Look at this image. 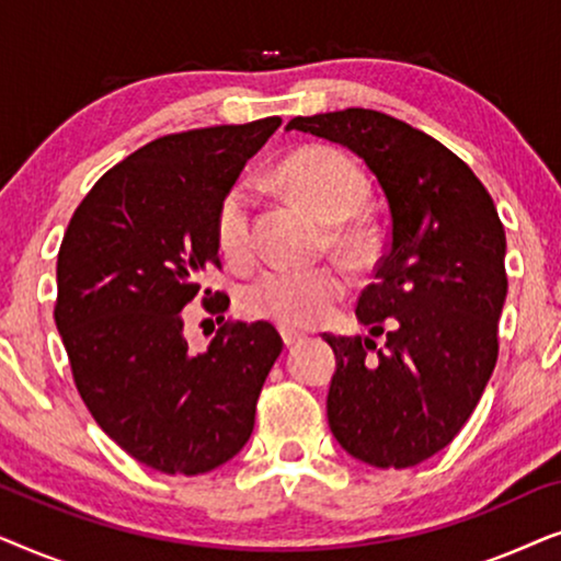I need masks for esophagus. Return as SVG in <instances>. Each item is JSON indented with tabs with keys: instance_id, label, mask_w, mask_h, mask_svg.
<instances>
[{
	"instance_id": "obj_1",
	"label": "esophagus",
	"mask_w": 561,
	"mask_h": 561,
	"mask_svg": "<svg viewBox=\"0 0 561 561\" xmlns=\"http://www.w3.org/2000/svg\"><path fill=\"white\" fill-rule=\"evenodd\" d=\"M280 336H283V344H286V347H290V344L301 342L306 334H304V332H296V329H288V327H283V329H280Z\"/></svg>"
}]
</instances>
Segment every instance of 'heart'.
<instances>
[{"instance_id":"heart-1","label":"heart","mask_w":561,"mask_h":561,"mask_svg":"<svg viewBox=\"0 0 561 561\" xmlns=\"http://www.w3.org/2000/svg\"><path fill=\"white\" fill-rule=\"evenodd\" d=\"M280 181L327 221H344L363 209L370 196L365 168L347 152L334 148H306L280 165ZM252 211L255 191L248 181H237L225 191L214 214L217 248L229 263L252 260ZM334 242L342 250L363 248L357 227H336ZM347 294V275L336 265L271 267L242 290V306L250 317L271 319L280 327H313L324 321L332 306Z\"/></svg>"}]
</instances>
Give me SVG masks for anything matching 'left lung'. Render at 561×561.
I'll list each match as a JSON object with an SVG mask.
<instances>
[{"label": "left lung", "mask_w": 561, "mask_h": 561, "mask_svg": "<svg viewBox=\"0 0 561 561\" xmlns=\"http://www.w3.org/2000/svg\"><path fill=\"white\" fill-rule=\"evenodd\" d=\"M286 129L350 148L386 194L388 250L357 317L387 342L324 334L336 355L327 416L352 457L413 467L455 439L493 375L508 294L503 221L470 165L401 119L352 106Z\"/></svg>", "instance_id": "8db88e82"}]
</instances>
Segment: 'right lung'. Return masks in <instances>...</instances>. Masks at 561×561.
<instances>
[{
  "mask_svg": "<svg viewBox=\"0 0 561 561\" xmlns=\"http://www.w3.org/2000/svg\"><path fill=\"white\" fill-rule=\"evenodd\" d=\"M280 117L158 137L110 168L73 211L58 250L53 317L73 382L102 432L165 474H204L250 439L283 350L267 321H226L194 356L180 309L221 267L214 214Z\"/></svg>",
  "mask_w": 561,
  "mask_h": 561,
  "instance_id": "1",
  "label": "right lung"
}]
</instances>
